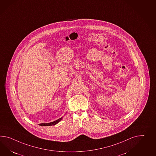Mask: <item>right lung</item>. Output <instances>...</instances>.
<instances>
[{"instance_id": "obj_1", "label": "right lung", "mask_w": 156, "mask_h": 156, "mask_svg": "<svg viewBox=\"0 0 156 156\" xmlns=\"http://www.w3.org/2000/svg\"><path fill=\"white\" fill-rule=\"evenodd\" d=\"M62 118H59V119L55 120V121H54V122H50V123H41V124H40L39 125H40V126H54V125H55V124H57V123H58L60 122V120H62Z\"/></svg>"}]
</instances>
